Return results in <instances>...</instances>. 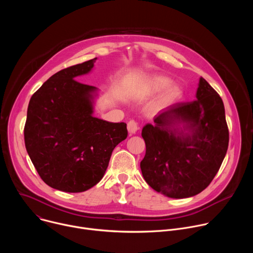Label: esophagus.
<instances>
[{"label": "esophagus", "mask_w": 253, "mask_h": 253, "mask_svg": "<svg viewBox=\"0 0 253 253\" xmlns=\"http://www.w3.org/2000/svg\"><path fill=\"white\" fill-rule=\"evenodd\" d=\"M127 128L130 134H135L139 130V124L135 120H130L127 124Z\"/></svg>", "instance_id": "34e87169"}]
</instances>
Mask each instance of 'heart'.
<instances>
[{
    "mask_svg": "<svg viewBox=\"0 0 253 253\" xmlns=\"http://www.w3.org/2000/svg\"><path fill=\"white\" fill-rule=\"evenodd\" d=\"M170 84V79L165 76H154L148 80L147 87L151 92H159L165 89ZM182 95V91L177 85H171L167 88L160 99L158 100V107H166L177 101Z\"/></svg>",
    "mask_w": 253,
    "mask_h": 253,
    "instance_id": "heart-1",
    "label": "heart"
}]
</instances>
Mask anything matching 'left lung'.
<instances>
[{
  "label": "left lung",
  "mask_w": 253,
  "mask_h": 253,
  "mask_svg": "<svg viewBox=\"0 0 253 253\" xmlns=\"http://www.w3.org/2000/svg\"><path fill=\"white\" fill-rule=\"evenodd\" d=\"M197 100L176 103L142 129L146 153L140 162L150 187L171 198L203 191L225 157L229 132L222 99L200 78ZM182 124L184 129L177 127ZM190 131L185 133V130Z\"/></svg>",
  "instance_id": "1"
}]
</instances>
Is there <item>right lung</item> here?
I'll list each match as a JSON object with an SVG mask.
<instances>
[{
  "label": "right lung",
  "mask_w": 253,
  "mask_h": 253,
  "mask_svg": "<svg viewBox=\"0 0 253 253\" xmlns=\"http://www.w3.org/2000/svg\"><path fill=\"white\" fill-rule=\"evenodd\" d=\"M97 58L63 69L36 91L28 106L25 145L43 181L64 192H83L103 178L126 123L93 117L96 87L80 83Z\"/></svg>",
  "instance_id": "1"
}]
</instances>
